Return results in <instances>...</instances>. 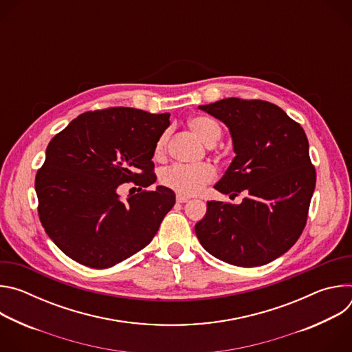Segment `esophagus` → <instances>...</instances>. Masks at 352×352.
Returning a JSON list of instances; mask_svg holds the SVG:
<instances>
[{
  "instance_id": "esophagus-1",
  "label": "esophagus",
  "mask_w": 352,
  "mask_h": 352,
  "mask_svg": "<svg viewBox=\"0 0 352 352\" xmlns=\"http://www.w3.org/2000/svg\"><path fill=\"white\" fill-rule=\"evenodd\" d=\"M188 200H189V197H188V196L177 195V202H178V204H185V202H188Z\"/></svg>"
}]
</instances>
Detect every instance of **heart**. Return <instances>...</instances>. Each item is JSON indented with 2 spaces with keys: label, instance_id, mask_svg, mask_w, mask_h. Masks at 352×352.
I'll list each match as a JSON object with an SVG mask.
<instances>
[{
  "label": "heart",
  "instance_id": "heart-1",
  "mask_svg": "<svg viewBox=\"0 0 352 352\" xmlns=\"http://www.w3.org/2000/svg\"><path fill=\"white\" fill-rule=\"evenodd\" d=\"M189 128L195 135L202 140L205 144L212 146L221 138L220 125L209 117H193L189 120ZM166 148V135H163L156 144V156H162ZM216 175L214 168L210 164H173L164 168L160 174V182L170 188L171 190L190 196L196 195L204 189V186L210 182Z\"/></svg>",
  "mask_w": 352,
  "mask_h": 352
}]
</instances>
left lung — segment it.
I'll return each instance as SVG.
<instances>
[{
    "mask_svg": "<svg viewBox=\"0 0 352 352\" xmlns=\"http://www.w3.org/2000/svg\"><path fill=\"white\" fill-rule=\"evenodd\" d=\"M199 109L230 131L235 157L214 185L245 192L239 205L209 200L196 236L214 258L241 267L277 259L298 241L316 185L308 138L278 106L263 100L223 98Z\"/></svg>",
    "mask_w": 352,
    "mask_h": 352,
    "instance_id": "obj_1",
    "label": "left lung"
}]
</instances>
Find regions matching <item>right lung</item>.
Instances as JSON below:
<instances>
[{
  "label": "right lung",
  "instance_id": "right-lung-1",
  "mask_svg": "<svg viewBox=\"0 0 352 352\" xmlns=\"http://www.w3.org/2000/svg\"><path fill=\"white\" fill-rule=\"evenodd\" d=\"M168 125V113L116 107L80 114L48 143L34 181L38 217L67 256L107 269L153 239L175 193L159 185L122 200L117 190L156 182L152 159Z\"/></svg>",
  "mask_w": 352,
  "mask_h": 352
}]
</instances>
